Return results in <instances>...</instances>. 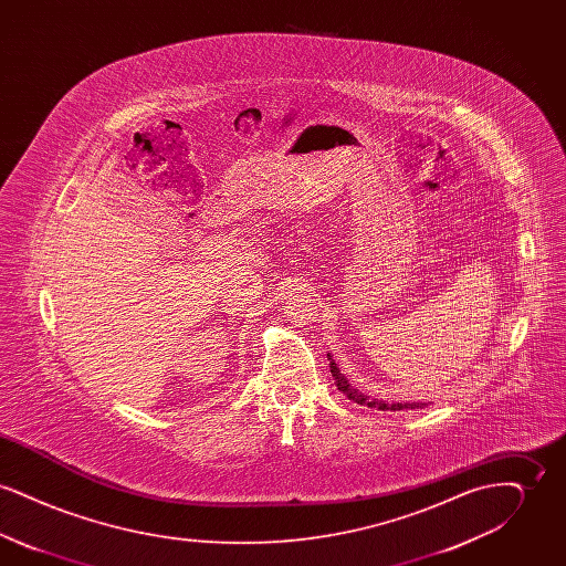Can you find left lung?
I'll use <instances>...</instances> for the list:
<instances>
[{
    "label": "left lung",
    "instance_id": "left-lung-1",
    "mask_svg": "<svg viewBox=\"0 0 566 566\" xmlns=\"http://www.w3.org/2000/svg\"><path fill=\"white\" fill-rule=\"evenodd\" d=\"M326 358H328V367H331V374L335 377V384H337V388L354 401V403L358 405H367V407H377V409H381V411H386V409H390V411H401V409H422V407H427V403H388V401H377V399H369L367 395H363V392H358L356 388H352L350 381L346 379L344 374H339V367L335 365V360L331 358V354H326Z\"/></svg>",
    "mask_w": 566,
    "mask_h": 566
}]
</instances>
